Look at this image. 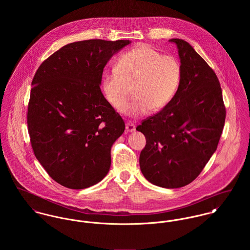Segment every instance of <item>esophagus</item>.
Segmentation results:
<instances>
[{"mask_svg": "<svg viewBox=\"0 0 250 250\" xmlns=\"http://www.w3.org/2000/svg\"><path fill=\"white\" fill-rule=\"evenodd\" d=\"M136 130V125L132 122H127L126 123V131L129 133H132Z\"/></svg>", "mask_w": 250, "mask_h": 250, "instance_id": "esophagus-1", "label": "esophagus"}]
</instances>
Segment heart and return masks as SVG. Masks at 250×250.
Masks as SVG:
<instances>
[{
	"mask_svg": "<svg viewBox=\"0 0 250 250\" xmlns=\"http://www.w3.org/2000/svg\"><path fill=\"white\" fill-rule=\"evenodd\" d=\"M181 76L175 57L163 56L148 45H141L118 58L113 72L103 76L101 90L107 104L121 112L133 87L135 98L124 111L141 115L151 108L158 111L167 106L176 94Z\"/></svg>",
	"mask_w": 250,
	"mask_h": 250,
	"instance_id": "obj_1",
	"label": "heart"
}]
</instances>
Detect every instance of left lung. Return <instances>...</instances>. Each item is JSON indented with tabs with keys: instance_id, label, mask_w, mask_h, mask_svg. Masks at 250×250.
I'll list each match as a JSON object with an SVG mask.
<instances>
[{
	"instance_id": "left-lung-1",
	"label": "left lung",
	"mask_w": 250,
	"mask_h": 250,
	"mask_svg": "<svg viewBox=\"0 0 250 250\" xmlns=\"http://www.w3.org/2000/svg\"><path fill=\"white\" fill-rule=\"evenodd\" d=\"M176 45L182 68L178 89L167 106L137 127L146 138L140 156L143 176L151 184L177 188L196 178L219 142L225 107L218 79L187 41Z\"/></svg>"
}]
</instances>
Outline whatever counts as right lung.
Returning <instances> with one entry per match:
<instances>
[{"mask_svg":"<svg viewBox=\"0 0 250 250\" xmlns=\"http://www.w3.org/2000/svg\"><path fill=\"white\" fill-rule=\"evenodd\" d=\"M130 40L73 42L49 57L32 82L28 128L36 159L57 183L73 189L106 177L110 149L125 123L100 85L107 62Z\"/></svg>","mask_w":250,"mask_h":250,"instance_id":"1","label":"right lung"}]
</instances>
